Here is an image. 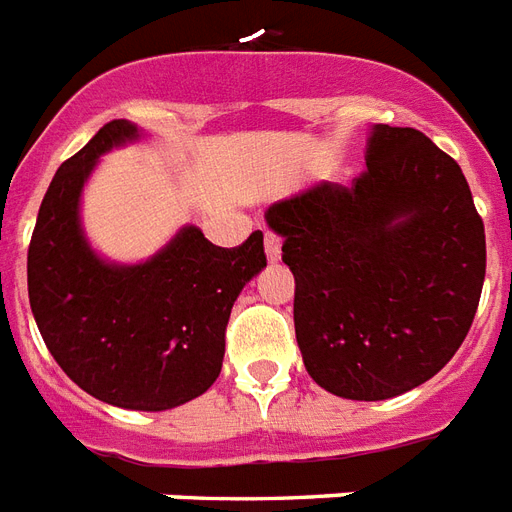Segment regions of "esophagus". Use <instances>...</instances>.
<instances>
[{
  "label": "esophagus",
  "mask_w": 512,
  "mask_h": 512,
  "mask_svg": "<svg viewBox=\"0 0 512 512\" xmlns=\"http://www.w3.org/2000/svg\"><path fill=\"white\" fill-rule=\"evenodd\" d=\"M265 257L276 263L282 257V239L276 233H265Z\"/></svg>",
  "instance_id": "esophagus-1"
}]
</instances>
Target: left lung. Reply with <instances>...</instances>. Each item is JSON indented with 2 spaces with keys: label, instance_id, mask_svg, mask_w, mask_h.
Masks as SVG:
<instances>
[{
  "label": "left lung",
  "instance_id": "obj_1",
  "mask_svg": "<svg viewBox=\"0 0 512 512\" xmlns=\"http://www.w3.org/2000/svg\"><path fill=\"white\" fill-rule=\"evenodd\" d=\"M368 171L268 206L295 276V338L330 395L389 400L462 346L486 276V233L459 163L416 128L373 126Z\"/></svg>",
  "mask_w": 512,
  "mask_h": 512
}]
</instances>
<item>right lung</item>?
Listing matches in <instances>:
<instances>
[{"label":"right lung","instance_id":"obj_1","mask_svg":"<svg viewBox=\"0 0 512 512\" xmlns=\"http://www.w3.org/2000/svg\"><path fill=\"white\" fill-rule=\"evenodd\" d=\"M139 139L134 123L112 120L61 163L31 233L29 303L80 389L128 411H169L220 376L230 308L265 268L263 233L225 249L185 225L142 263L101 257L80 222L83 187L101 155Z\"/></svg>","mask_w":512,"mask_h":512}]
</instances>
